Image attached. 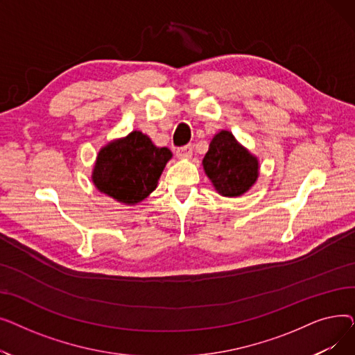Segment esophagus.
Masks as SVG:
<instances>
[{
  "mask_svg": "<svg viewBox=\"0 0 355 355\" xmlns=\"http://www.w3.org/2000/svg\"><path fill=\"white\" fill-rule=\"evenodd\" d=\"M193 155V145H184L177 149L178 158H190Z\"/></svg>",
  "mask_w": 355,
  "mask_h": 355,
  "instance_id": "esophagus-1",
  "label": "esophagus"
}]
</instances>
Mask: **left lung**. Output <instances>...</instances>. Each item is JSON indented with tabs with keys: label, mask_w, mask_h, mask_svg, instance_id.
Returning a JSON list of instances; mask_svg holds the SVG:
<instances>
[{
	"label": "left lung",
	"mask_w": 355,
	"mask_h": 355,
	"mask_svg": "<svg viewBox=\"0 0 355 355\" xmlns=\"http://www.w3.org/2000/svg\"><path fill=\"white\" fill-rule=\"evenodd\" d=\"M202 168L218 194L239 197L250 190L259 177V161L229 130H220L202 158Z\"/></svg>",
	"instance_id": "1"
}]
</instances>
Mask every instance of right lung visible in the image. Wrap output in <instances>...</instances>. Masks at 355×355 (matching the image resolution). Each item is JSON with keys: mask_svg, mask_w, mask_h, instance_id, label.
I'll return each instance as SVG.
<instances>
[{"mask_svg": "<svg viewBox=\"0 0 355 355\" xmlns=\"http://www.w3.org/2000/svg\"><path fill=\"white\" fill-rule=\"evenodd\" d=\"M173 158L168 148L153 144L139 130L106 144L93 166L95 187L119 202L135 206L155 189L166 162Z\"/></svg>", "mask_w": 355, "mask_h": 355, "instance_id": "right-lung-1", "label": "right lung"}]
</instances>
